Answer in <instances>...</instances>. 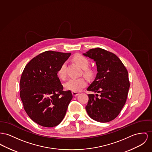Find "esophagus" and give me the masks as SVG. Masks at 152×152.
Returning a JSON list of instances; mask_svg holds the SVG:
<instances>
[{"label": "esophagus", "mask_w": 152, "mask_h": 152, "mask_svg": "<svg viewBox=\"0 0 152 152\" xmlns=\"http://www.w3.org/2000/svg\"><path fill=\"white\" fill-rule=\"evenodd\" d=\"M72 94L74 96H78L79 94V93L78 92H76V91H72Z\"/></svg>", "instance_id": "esophagus-1"}]
</instances>
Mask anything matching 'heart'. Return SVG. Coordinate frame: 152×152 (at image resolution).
Masks as SVG:
<instances>
[{
  "label": "heart",
  "mask_w": 152,
  "mask_h": 152,
  "mask_svg": "<svg viewBox=\"0 0 152 152\" xmlns=\"http://www.w3.org/2000/svg\"><path fill=\"white\" fill-rule=\"evenodd\" d=\"M72 61L83 70V74L85 76L91 77L93 75L92 70L88 68L90 61L86 56L81 54H75L72 57ZM66 63H63L58 71V75L61 80H65L66 78ZM86 85L87 82L83 78H71L64 84V87L66 90L77 92L81 91Z\"/></svg>",
  "instance_id": "b5f03b06"
}]
</instances>
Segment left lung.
Listing matches in <instances>:
<instances>
[{
	"label": "left lung",
	"instance_id": "obj_1",
	"mask_svg": "<svg viewBox=\"0 0 152 152\" xmlns=\"http://www.w3.org/2000/svg\"><path fill=\"white\" fill-rule=\"evenodd\" d=\"M83 55L96 61L98 72L87 89L96 94H88L86 112L96 121H111L119 114L127 100L130 88L128 71L116 55L104 49L93 48Z\"/></svg>",
	"mask_w": 152,
	"mask_h": 152
}]
</instances>
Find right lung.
<instances>
[{
  "mask_svg": "<svg viewBox=\"0 0 152 152\" xmlns=\"http://www.w3.org/2000/svg\"><path fill=\"white\" fill-rule=\"evenodd\" d=\"M71 53L45 51L33 58L20 77V97L23 108L33 121L52 127L63 119L72 95L63 91L58 77L61 64Z\"/></svg>",
  "mask_w": 152,
  "mask_h": 152,
  "instance_id": "right-lung-1",
  "label": "right lung"
}]
</instances>
